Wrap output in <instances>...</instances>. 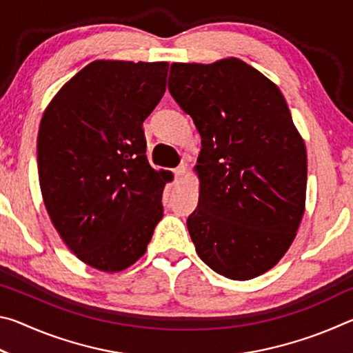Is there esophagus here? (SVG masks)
I'll use <instances>...</instances> for the list:
<instances>
[{"label": "esophagus", "instance_id": "1", "mask_svg": "<svg viewBox=\"0 0 353 353\" xmlns=\"http://www.w3.org/2000/svg\"><path fill=\"white\" fill-rule=\"evenodd\" d=\"M185 172H187V168H185V165H179L177 168L174 170V176L177 177V179H181Z\"/></svg>", "mask_w": 353, "mask_h": 353}]
</instances>
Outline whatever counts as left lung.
I'll return each mask as SVG.
<instances>
[{
	"label": "left lung",
	"mask_w": 353,
	"mask_h": 353,
	"mask_svg": "<svg viewBox=\"0 0 353 353\" xmlns=\"http://www.w3.org/2000/svg\"><path fill=\"white\" fill-rule=\"evenodd\" d=\"M171 97L201 135L198 208L187 227L214 272L249 280L277 265L305 210L307 151L276 83L240 59L172 63Z\"/></svg>",
	"instance_id": "1"
}]
</instances>
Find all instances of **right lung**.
<instances>
[{
    "label": "right lung",
    "instance_id": "right-lung-1",
    "mask_svg": "<svg viewBox=\"0 0 353 353\" xmlns=\"http://www.w3.org/2000/svg\"><path fill=\"white\" fill-rule=\"evenodd\" d=\"M166 62L94 61L46 107L37 139L41 196L65 244L104 272L146 252L168 172L146 159L143 121L166 90Z\"/></svg>",
    "mask_w": 353,
    "mask_h": 353
}]
</instances>
